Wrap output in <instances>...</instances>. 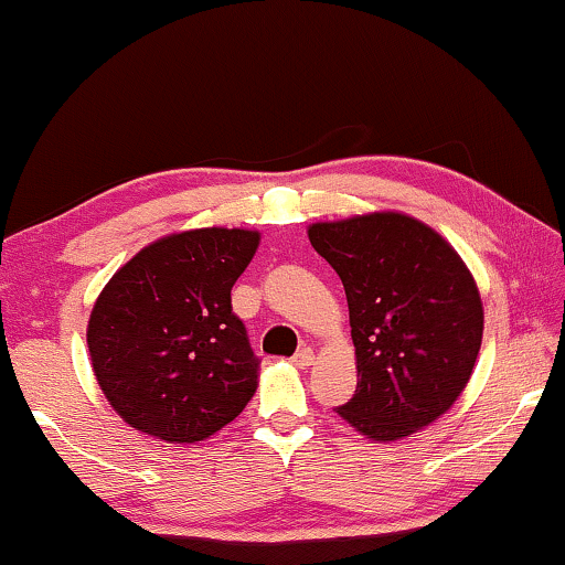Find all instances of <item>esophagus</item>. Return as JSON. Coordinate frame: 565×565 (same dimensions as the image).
Here are the masks:
<instances>
[{
  "instance_id": "obj_1",
  "label": "esophagus",
  "mask_w": 565,
  "mask_h": 565,
  "mask_svg": "<svg viewBox=\"0 0 565 565\" xmlns=\"http://www.w3.org/2000/svg\"><path fill=\"white\" fill-rule=\"evenodd\" d=\"M291 363L297 365V369H309V365H315V351L312 348H301V351L291 359Z\"/></svg>"
}]
</instances>
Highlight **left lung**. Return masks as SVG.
<instances>
[{
    "label": "left lung",
    "instance_id": "1",
    "mask_svg": "<svg viewBox=\"0 0 565 565\" xmlns=\"http://www.w3.org/2000/svg\"><path fill=\"white\" fill-rule=\"evenodd\" d=\"M307 235L348 297L359 386L338 415L373 443L425 430L458 402L479 359L473 274L438 230L404 212L312 222Z\"/></svg>",
    "mask_w": 565,
    "mask_h": 565
}]
</instances>
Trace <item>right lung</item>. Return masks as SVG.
<instances>
[{
  "mask_svg": "<svg viewBox=\"0 0 565 565\" xmlns=\"http://www.w3.org/2000/svg\"><path fill=\"white\" fill-rule=\"evenodd\" d=\"M258 230L196 227L135 253L107 281L86 324L92 369L109 407L135 430L196 443L241 415L260 361L230 291Z\"/></svg>",
  "mask_w": 565,
  "mask_h": 565,
  "instance_id": "add662e5",
  "label": "right lung"
}]
</instances>
